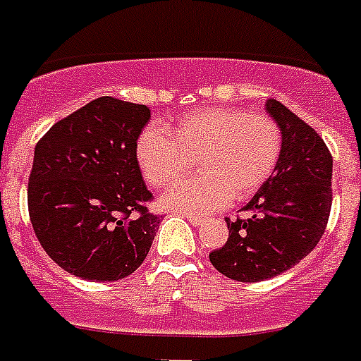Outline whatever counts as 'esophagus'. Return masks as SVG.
<instances>
[{"label":"esophagus","mask_w":361,"mask_h":361,"mask_svg":"<svg viewBox=\"0 0 361 361\" xmlns=\"http://www.w3.org/2000/svg\"><path fill=\"white\" fill-rule=\"evenodd\" d=\"M188 218V221L192 224V226H203V218H199V216H186Z\"/></svg>","instance_id":"34e87169"}]
</instances>
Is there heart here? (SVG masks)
<instances>
[{"mask_svg": "<svg viewBox=\"0 0 361 361\" xmlns=\"http://www.w3.org/2000/svg\"><path fill=\"white\" fill-rule=\"evenodd\" d=\"M283 134L272 117L236 108H204L167 126L141 132L135 157L147 183L166 188L195 166L199 177L162 195L167 209L201 216L244 201L272 177Z\"/></svg>", "mask_w": 361, "mask_h": 361, "instance_id": "obj_1", "label": "heart"}]
</instances>
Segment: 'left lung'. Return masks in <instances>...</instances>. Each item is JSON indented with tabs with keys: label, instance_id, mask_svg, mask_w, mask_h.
<instances>
[{
	"label": "left lung",
	"instance_id": "obj_1",
	"mask_svg": "<svg viewBox=\"0 0 361 361\" xmlns=\"http://www.w3.org/2000/svg\"><path fill=\"white\" fill-rule=\"evenodd\" d=\"M267 111L281 128L283 149L272 177L244 207L247 220L226 218V246L210 252L212 267L235 281H264L313 252L331 209V154L307 123L276 99Z\"/></svg>",
	"mask_w": 361,
	"mask_h": 361
}]
</instances>
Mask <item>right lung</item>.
<instances>
[{
	"label": "right lung",
	"mask_w": 361,
	"mask_h": 361,
	"mask_svg": "<svg viewBox=\"0 0 361 361\" xmlns=\"http://www.w3.org/2000/svg\"><path fill=\"white\" fill-rule=\"evenodd\" d=\"M151 109L100 97L61 119L35 147L27 204L35 235L63 270L89 281L130 276L151 250V214L135 145Z\"/></svg>",
	"instance_id": "1"
}]
</instances>
